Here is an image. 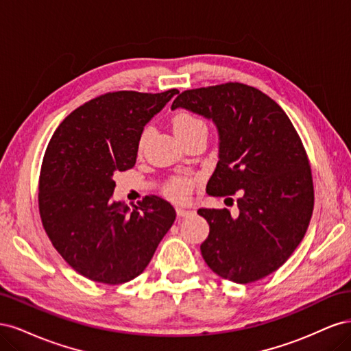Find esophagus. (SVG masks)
Wrapping results in <instances>:
<instances>
[{"label": "esophagus", "instance_id": "34e87169", "mask_svg": "<svg viewBox=\"0 0 351 351\" xmlns=\"http://www.w3.org/2000/svg\"><path fill=\"white\" fill-rule=\"evenodd\" d=\"M176 212H177V215L180 217V218H184V217H190V215H193L195 212L193 210H189V209H183V208H177L176 209Z\"/></svg>", "mask_w": 351, "mask_h": 351}]
</instances>
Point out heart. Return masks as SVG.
I'll use <instances>...</instances> for the list:
<instances>
[{
  "instance_id": "1",
  "label": "heart",
  "mask_w": 351,
  "mask_h": 351,
  "mask_svg": "<svg viewBox=\"0 0 351 351\" xmlns=\"http://www.w3.org/2000/svg\"><path fill=\"white\" fill-rule=\"evenodd\" d=\"M173 129H174V133L183 141L186 137L193 136L196 133H206V124L200 119V117L192 112L180 111L174 115L173 119ZM149 134H151V127H145L139 136V141H137V151L139 152L143 151L147 139H149ZM195 183H196V178L192 176H176L167 182L164 187V193L171 200L186 202L189 200L190 195H192Z\"/></svg>"
}]
</instances>
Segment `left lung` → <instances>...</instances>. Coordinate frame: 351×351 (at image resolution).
Segmentation results:
<instances>
[{
    "mask_svg": "<svg viewBox=\"0 0 351 351\" xmlns=\"http://www.w3.org/2000/svg\"><path fill=\"white\" fill-rule=\"evenodd\" d=\"M171 108H186L215 123L219 161L209 178L212 196L237 199L230 210H197L209 224L200 244L208 267L239 284L277 271L303 240L313 212V180L304 146L280 105L239 82L184 90Z\"/></svg>",
    "mask_w": 351,
    "mask_h": 351,
    "instance_id": "8db88e82",
    "label": "left lung"
}]
</instances>
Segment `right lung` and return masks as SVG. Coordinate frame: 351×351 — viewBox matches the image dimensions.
<instances>
[{"label":"right lung","mask_w":351,"mask_h":351,"mask_svg":"<svg viewBox=\"0 0 351 351\" xmlns=\"http://www.w3.org/2000/svg\"><path fill=\"white\" fill-rule=\"evenodd\" d=\"M177 89L108 92L66 117L47 146L39 174V214L52 246L83 277L110 285L141 275L176 210L155 195L130 210L114 202V174L134 167L146 123Z\"/></svg>","instance_id":"add662e5"}]
</instances>
